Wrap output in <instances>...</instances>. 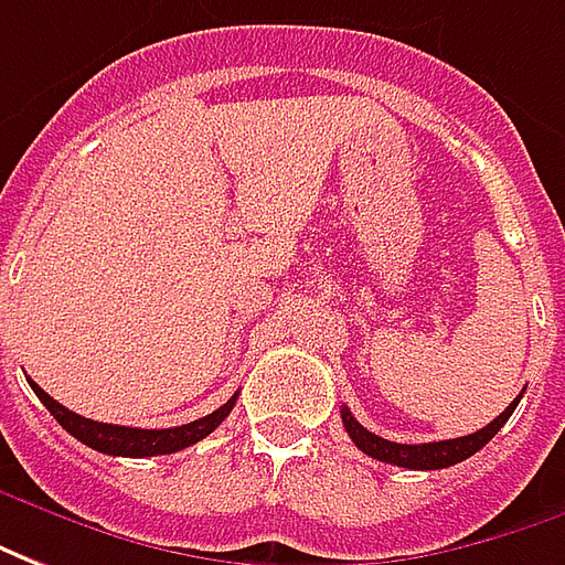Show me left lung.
Listing matches in <instances>:
<instances>
[{"label": "left lung", "instance_id": "obj_1", "mask_svg": "<svg viewBox=\"0 0 565 565\" xmlns=\"http://www.w3.org/2000/svg\"><path fill=\"white\" fill-rule=\"evenodd\" d=\"M518 402H520V395L514 398V402L508 404L505 411H502L490 426L471 431V435H466V438H450V441H429V444L386 441V438H380V435H374V431H367L365 426L350 414V407H343V411H340V419H343V429L350 431V438H353L355 447H359L362 454L371 456V459L392 462V466H402V468H417V471H431V468L456 466V462H462V459H468V456L478 454L483 444L490 441L495 431L505 426L508 417L514 414Z\"/></svg>", "mask_w": 565, "mask_h": 565}]
</instances>
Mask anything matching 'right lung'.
Wrapping results in <instances>:
<instances>
[{"label": "right lung", "instance_id": "1", "mask_svg": "<svg viewBox=\"0 0 565 565\" xmlns=\"http://www.w3.org/2000/svg\"><path fill=\"white\" fill-rule=\"evenodd\" d=\"M26 383L33 386L39 402L45 404L47 411H51V417L57 419L72 438H78L87 447H94L99 454L109 456H163L175 454V450H185L191 444H198L200 438H206L210 431L218 429L222 419L231 414V407L237 402V395H234L218 411H212V414L194 419V423H185V426H175V429H134V426H111V423H97V419L78 417V414H72L70 407L54 402L39 383H33L30 377H26Z\"/></svg>", "mask_w": 565, "mask_h": 565}]
</instances>
